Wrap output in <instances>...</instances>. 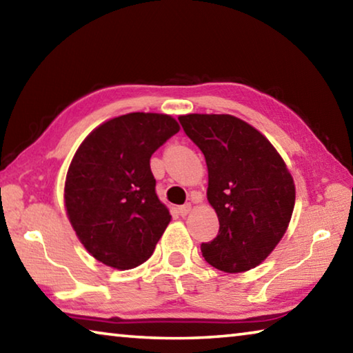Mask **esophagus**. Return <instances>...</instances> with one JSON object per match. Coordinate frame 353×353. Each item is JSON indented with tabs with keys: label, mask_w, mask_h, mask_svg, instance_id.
<instances>
[{
	"label": "esophagus",
	"mask_w": 353,
	"mask_h": 353,
	"mask_svg": "<svg viewBox=\"0 0 353 353\" xmlns=\"http://www.w3.org/2000/svg\"><path fill=\"white\" fill-rule=\"evenodd\" d=\"M190 212H191V204H190V202H187V204H183V205L179 207V214H181V216H187Z\"/></svg>",
	"instance_id": "esophagus-1"
}]
</instances>
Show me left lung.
Instances as JSON below:
<instances>
[{
	"label": "left lung",
	"mask_w": 353,
	"mask_h": 353,
	"mask_svg": "<svg viewBox=\"0 0 353 353\" xmlns=\"http://www.w3.org/2000/svg\"><path fill=\"white\" fill-rule=\"evenodd\" d=\"M205 157L207 199L219 219L213 241L202 243L208 265L244 272L266 259L285 235L296 201L288 168L270 140L232 115L179 117Z\"/></svg>",
	"instance_id": "left-lung-1"
}]
</instances>
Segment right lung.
Returning <instances> with one entry per match:
<instances>
[{"mask_svg": "<svg viewBox=\"0 0 353 353\" xmlns=\"http://www.w3.org/2000/svg\"><path fill=\"white\" fill-rule=\"evenodd\" d=\"M179 129L170 115L128 113L101 124L76 151L65 181V208L98 261L132 270L152 255L171 214L155 193L149 160Z\"/></svg>", "mask_w": 353, "mask_h": 353, "instance_id": "right-lung-1", "label": "right lung"}]
</instances>
